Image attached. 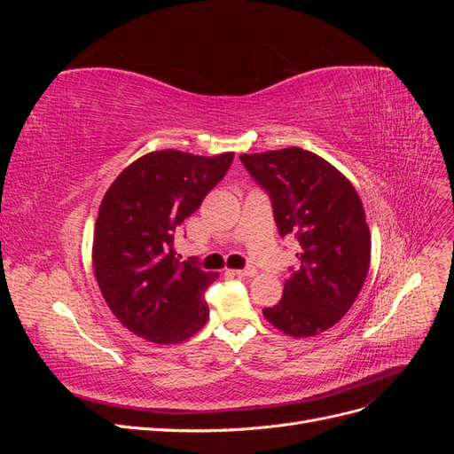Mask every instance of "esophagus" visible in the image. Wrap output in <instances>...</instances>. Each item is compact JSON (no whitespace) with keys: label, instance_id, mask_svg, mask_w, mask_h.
<instances>
[{"label":"esophagus","instance_id":"obj_1","mask_svg":"<svg viewBox=\"0 0 454 454\" xmlns=\"http://www.w3.org/2000/svg\"><path fill=\"white\" fill-rule=\"evenodd\" d=\"M237 277H255V269L254 267H246V269H239L235 270Z\"/></svg>","mask_w":454,"mask_h":454}]
</instances>
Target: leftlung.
I'll return each mask as SVG.
<instances>
[{
	"label": "left lung",
	"mask_w": 454,
	"mask_h": 454,
	"mask_svg": "<svg viewBox=\"0 0 454 454\" xmlns=\"http://www.w3.org/2000/svg\"><path fill=\"white\" fill-rule=\"evenodd\" d=\"M240 160L270 197L280 237L299 242V265L278 303L263 309L265 318L286 335H318L348 312L367 277L371 235L362 200L335 167L305 149Z\"/></svg>",
	"instance_id": "1"
}]
</instances>
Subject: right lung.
Listing matches in <instances>:
<instances>
[{"label": "right lung", "mask_w": 454, "mask_h": 454, "mask_svg": "<svg viewBox=\"0 0 454 454\" xmlns=\"http://www.w3.org/2000/svg\"><path fill=\"white\" fill-rule=\"evenodd\" d=\"M232 159L235 153L153 151L107 189L94 227L92 265L107 307L134 335L174 345L208 320L202 294L217 274L177 259L174 232L223 180Z\"/></svg>", "instance_id": "1"}]
</instances>
